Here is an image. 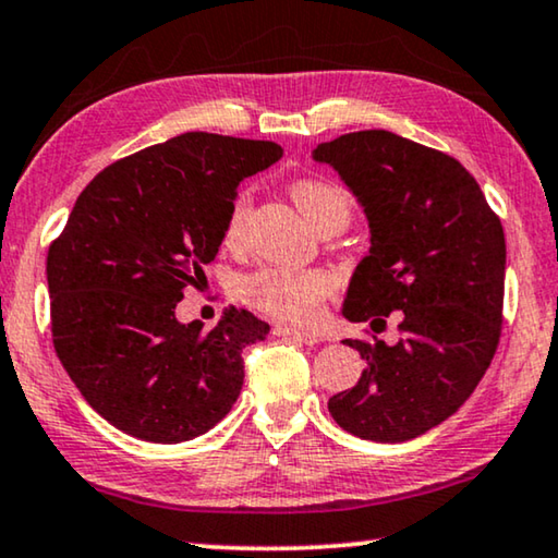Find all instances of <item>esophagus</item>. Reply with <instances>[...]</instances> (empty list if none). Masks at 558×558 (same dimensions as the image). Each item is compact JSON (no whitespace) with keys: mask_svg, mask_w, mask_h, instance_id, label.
I'll return each mask as SVG.
<instances>
[{"mask_svg":"<svg viewBox=\"0 0 558 558\" xmlns=\"http://www.w3.org/2000/svg\"><path fill=\"white\" fill-rule=\"evenodd\" d=\"M272 336H282V338H293V340H301L305 345H318L320 343V336L313 330H301V328H290V326H272Z\"/></svg>","mask_w":558,"mask_h":558,"instance_id":"obj_1","label":"esophagus"}]
</instances>
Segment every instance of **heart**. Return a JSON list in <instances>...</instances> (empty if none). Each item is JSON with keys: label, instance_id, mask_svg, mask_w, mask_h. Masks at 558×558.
<instances>
[{"label": "heart", "instance_id": "1", "mask_svg": "<svg viewBox=\"0 0 558 558\" xmlns=\"http://www.w3.org/2000/svg\"><path fill=\"white\" fill-rule=\"evenodd\" d=\"M293 197L315 228L338 207L348 210V197L343 195V190L326 185V182H298L293 187ZM247 213H251V197L243 193L235 197V203L230 207L226 226L228 243H238L243 238ZM240 293L255 311L282 323H303L305 326V323H313L320 315L323 303L332 293V278L323 270L263 268L243 280Z\"/></svg>", "mask_w": 558, "mask_h": 558}]
</instances>
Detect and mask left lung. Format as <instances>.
<instances>
[{"mask_svg": "<svg viewBox=\"0 0 558 558\" xmlns=\"http://www.w3.org/2000/svg\"><path fill=\"white\" fill-rule=\"evenodd\" d=\"M359 199L371 228L343 315L376 330L401 313V338L348 340L365 361L328 411L348 434L401 444L469 401L501 336L506 238L478 182L451 155L388 130L340 135L313 149Z\"/></svg>", "mask_w": 558, "mask_h": 558, "instance_id": "8db88e82", "label": "left lung"}]
</instances>
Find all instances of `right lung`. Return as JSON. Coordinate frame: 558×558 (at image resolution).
I'll return each mask as SVG.
<instances>
[{
    "label": "right lung",
    "mask_w": 558,
    "mask_h": 558,
    "mask_svg": "<svg viewBox=\"0 0 558 558\" xmlns=\"http://www.w3.org/2000/svg\"><path fill=\"white\" fill-rule=\"evenodd\" d=\"M282 147L185 132L105 168L49 245L52 340L85 401L122 434L182 444L230 413L243 348L270 326L228 307L213 330L174 307L226 238L238 185Z\"/></svg>",
    "instance_id": "right-lung-1"
}]
</instances>
